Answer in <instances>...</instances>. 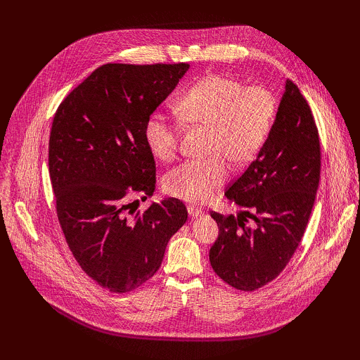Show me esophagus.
I'll list each match as a JSON object with an SVG mask.
<instances>
[{"label":"esophagus","instance_id":"esophagus-1","mask_svg":"<svg viewBox=\"0 0 360 360\" xmlns=\"http://www.w3.org/2000/svg\"><path fill=\"white\" fill-rule=\"evenodd\" d=\"M188 214H190L191 217H200V216H202V212H201V209H197V207H193V205H190L188 207Z\"/></svg>","mask_w":360,"mask_h":360}]
</instances>
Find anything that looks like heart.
<instances>
[{"label": "heart", "instance_id": "1", "mask_svg": "<svg viewBox=\"0 0 360 360\" xmlns=\"http://www.w3.org/2000/svg\"><path fill=\"white\" fill-rule=\"evenodd\" d=\"M182 122L210 129L209 159L190 160L166 175L165 191L193 204L209 201L228 178V158L235 165L251 162L267 141L274 125L277 101L261 86L245 87L223 75H209L188 89L176 102ZM144 139L150 153L162 162L174 160L179 127L162 112L148 117Z\"/></svg>", "mask_w": 360, "mask_h": 360}]
</instances>
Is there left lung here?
<instances>
[{"instance_id":"obj_1","label":"left lung","mask_w":360,"mask_h":360,"mask_svg":"<svg viewBox=\"0 0 360 360\" xmlns=\"http://www.w3.org/2000/svg\"><path fill=\"white\" fill-rule=\"evenodd\" d=\"M319 172L321 148L311 108L288 79L267 141L224 193L240 210L236 217L212 213L219 238L209 255L223 281L252 292L283 271L307 229ZM248 218L255 220L252 226Z\"/></svg>"}]
</instances>
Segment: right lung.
Instances as JSON below:
<instances>
[{"instance_id": "right-lung-1", "label": "right lung", "mask_w": 360, "mask_h": 360, "mask_svg": "<svg viewBox=\"0 0 360 360\" xmlns=\"http://www.w3.org/2000/svg\"><path fill=\"white\" fill-rule=\"evenodd\" d=\"M190 65L105 64L56 110L49 175L56 214L83 271L113 293L137 289L159 270L166 245L188 219L176 198L127 216L156 188V163L144 139L148 117ZM139 201V200H137Z\"/></svg>"}]
</instances>
